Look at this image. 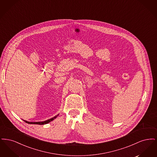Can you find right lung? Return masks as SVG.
Wrapping results in <instances>:
<instances>
[{
  "mask_svg": "<svg viewBox=\"0 0 157 157\" xmlns=\"http://www.w3.org/2000/svg\"><path fill=\"white\" fill-rule=\"evenodd\" d=\"M59 115H56L55 117H54L53 118H51V119H49V120H46V121H42V122H29V121H25V120H23L25 122H26V123H28V124H38V125H44V124H48L49 122H50L51 121H52L53 120H54V119H55Z\"/></svg>",
  "mask_w": 157,
  "mask_h": 157,
  "instance_id": "add662e5",
  "label": "right lung"
}]
</instances>
